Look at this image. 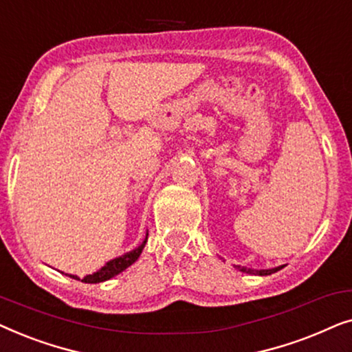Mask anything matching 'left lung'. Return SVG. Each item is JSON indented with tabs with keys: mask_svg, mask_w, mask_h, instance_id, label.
Returning <instances> with one entry per match:
<instances>
[{
	"mask_svg": "<svg viewBox=\"0 0 352 352\" xmlns=\"http://www.w3.org/2000/svg\"><path fill=\"white\" fill-rule=\"evenodd\" d=\"M235 267H237L239 271L247 272V274H258V276H269V274H274V272L280 271V269H282L283 266H278V267H274V269H264V271H253V269L245 267V266H235Z\"/></svg>",
	"mask_w": 352,
	"mask_h": 352,
	"instance_id": "left-lung-1",
	"label": "left lung"
}]
</instances>
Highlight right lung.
Listing matches in <instances>:
<instances>
[{"label": "right lung", "instance_id": "add662e5", "mask_svg": "<svg viewBox=\"0 0 352 352\" xmlns=\"http://www.w3.org/2000/svg\"><path fill=\"white\" fill-rule=\"evenodd\" d=\"M146 242H147V237H146V240H144L141 245H139L136 250H133V252L123 254V256L112 259V261H109L104 267H100L98 272H94V274H91V276H86V277L81 278V282H85V283H99V282L109 280V278L115 277V276H117V274L124 271V269L129 267L134 261H136V259L139 258V254L142 253L144 247H146ZM70 277L72 278H76V280H80V278L76 277V276H70Z\"/></svg>", "mask_w": 352, "mask_h": 352}]
</instances>
